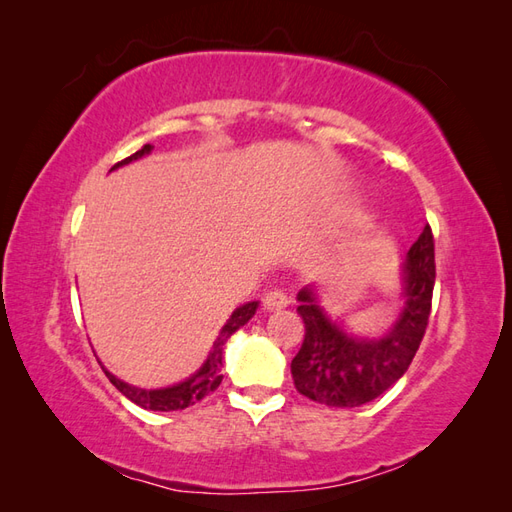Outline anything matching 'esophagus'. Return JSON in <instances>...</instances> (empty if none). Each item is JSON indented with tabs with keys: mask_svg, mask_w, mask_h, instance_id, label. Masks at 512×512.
Here are the masks:
<instances>
[{
	"mask_svg": "<svg viewBox=\"0 0 512 512\" xmlns=\"http://www.w3.org/2000/svg\"><path fill=\"white\" fill-rule=\"evenodd\" d=\"M288 303H290V299L284 290H268L264 295V310H268V312L286 308Z\"/></svg>",
	"mask_w": 512,
	"mask_h": 512,
	"instance_id": "34e87169",
	"label": "esophagus"
}]
</instances>
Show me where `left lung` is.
Instances as JSON below:
<instances>
[{"mask_svg":"<svg viewBox=\"0 0 512 512\" xmlns=\"http://www.w3.org/2000/svg\"><path fill=\"white\" fill-rule=\"evenodd\" d=\"M405 284L407 301L400 319L378 341L347 336L321 312L310 288L299 292L297 312L306 334L290 363L299 394L328 407H361L407 372L427 332L436 284V246L429 224L407 253Z\"/></svg>","mask_w":512,"mask_h":512,"instance_id":"8db88e82","label":"left lung"}]
</instances>
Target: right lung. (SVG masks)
I'll list each match as a JSON object with an SVG mask.
<instances>
[{
	"label": "right lung",
	"mask_w": 512,
	"mask_h": 512,
	"mask_svg": "<svg viewBox=\"0 0 512 512\" xmlns=\"http://www.w3.org/2000/svg\"><path fill=\"white\" fill-rule=\"evenodd\" d=\"M151 149H154V147H151V145H143V147H140V149L136 151V154L127 156V158L121 160V162H116V165H114L112 169L125 165V162H132V160H136V158H143L145 154H149ZM255 310H257V301H250V303H246V306L237 308V310L231 314V319L226 321V325L222 328L220 336H217V341L213 343V350H211L209 358H206V363L202 365L200 372L195 374V376H191L189 380H184V383H180V385H173V387H167V389L147 391V389H138V387H132V385L123 383V380H118L116 376H112L110 372H107V369H103V372H105L107 378H110V383H112L118 391H121L123 396H127L129 400L136 402L138 407L151 409V411H178V409H187V407L195 405V402L202 400L204 396H209L211 391H215L217 387H220L222 378H224V376L220 374L224 343H226L228 339H231V334H233L235 330L242 328V325H244L250 317H253Z\"/></svg>",
	"instance_id": "right-lung-1"
}]
</instances>
